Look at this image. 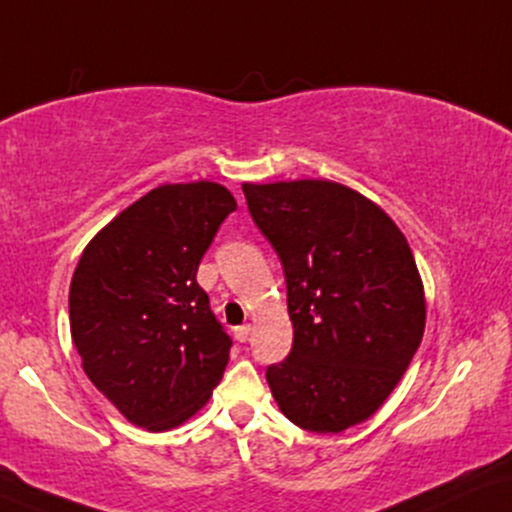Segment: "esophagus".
Instances as JSON below:
<instances>
[{"label": "esophagus", "instance_id": "esophagus-1", "mask_svg": "<svg viewBox=\"0 0 512 512\" xmlns=\"http://www.w3.org/2000/svg\"><path fill=\"white\" fill-rule=\"evenodd\" d=\"M234 338L238 342H245L250 338V323H243V326H236L234 328Z\"/></svg>", "mask_w": 512, "mask_h": 512}]
</instances>
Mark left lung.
I'll list each match as a JSON object with an SVG mask.
<instances>
[{
  "mask_svg": "<svg viewBox=\"0 0 512 512\" xmlns=\"http://www.w3.org/2000/svg\"><path fill=\"white\" fill-rule=\"evenodd\" d=\"M243 193L281 257L293 321L271 394L297 428L338 435L383 406L423 340L413 252L378 203L338 181H245Z\"/></svg>",
  "mask_w": 512,
  "mask_h": 512,
  "instance_id": "8db88e82",
  "label": "left lung"
}]
</instances>
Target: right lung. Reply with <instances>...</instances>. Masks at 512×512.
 Wrapping results in <instances>:
<instances>
[{"label":"right lung","mask_w":512,"mask_h":512,"mask_svg":"<svg viewBox=\"0 0 512 512\" xmlns=\"http://www.w3.org/2000/svg\"><path fill=\"white\" fill-rule=\"evenodd\" d=\"M236 208L217 181L155 186L82 250L70 335L87 378L132 425L177 428L222 380L231 340L196 271Z\"/></svg>","instance_id":"1"}]
</instances>
